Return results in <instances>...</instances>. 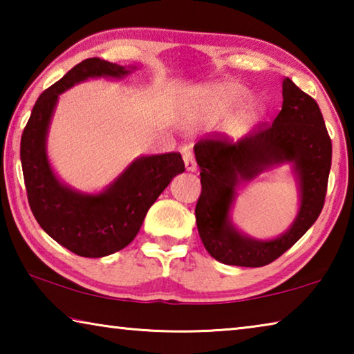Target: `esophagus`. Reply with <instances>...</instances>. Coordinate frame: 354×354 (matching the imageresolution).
I'll return each instance as SVG.
<instances>
[{"instance_id":"esophagus-1","label":"esophagus","mask_w":354,"mask_h":354,"mask_svg":"<svg viewBox=\"0 0 354 354\" xmlns=\"http://www.w3.org/2000/svg\"><path fill=\"white\" fill-rule=\"evenodd\" d=\"M183 159H184V164H185V170H189V171L196 170V162H195L194 153H192L190 147L183 148Z\"/></svg>"}]
</instances>
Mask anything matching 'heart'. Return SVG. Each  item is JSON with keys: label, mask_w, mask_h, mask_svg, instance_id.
I'll use <instances>...</instances> for the list:
<instances>
[{"label": "heart", "mask_w": 354, "mask_h": 354, "mask_svg": "<svg viewBox=\"0 0 354 354\" xmlns=\"http://www.w3.org/2000/svg\"><path fill=\"white\" fill-rule=\"evenodd\" d=\"M247 88L242 84L225 81L217 82L212 86L203 88L196 98V112L206 122H217L230 113L234 107L241 103ZM262 106L256 98H248L239 107L236 115L231 120V128L236 133H241L254 118L261 115Z\"/></svg>", "instance_id": "b5f03b06"}]
</instances>
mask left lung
I'll use <instances>...</instances> for the list:
<instances>
[{
    "instance_id": "left-lung-1",
    "label": "left lung",
    "mask_w": 354,
    "mask_h": 354,
    "mask_svg": "<svg viewBox=\"0 0 354 354\" xmlns=\"http://www.w3.org/2000/svg\"><path fill=\"white\" fill-rule=\"evenodd\" d=\"M201 195L195 217L201 242L226 266L263 267L286 253L315 223L325 205L333 147L317 101L283 81V107L272 123L262 122L237 142L207 136L195 143ZM290 160L302 185V206L291 230L274 241H254L230 225L227 214L235 184L273 163Z\"/></svg>"
}]
</instances>
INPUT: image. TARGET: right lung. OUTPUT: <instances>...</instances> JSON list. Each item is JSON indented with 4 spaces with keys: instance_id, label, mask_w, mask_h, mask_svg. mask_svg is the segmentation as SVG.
Returning a JSON list of instances; mask_svg holds the SVG:
<instances>
[{
    "instance_id": "add662e5",
    "label": "right lung",
    "mask_w": 354,
    "mask_h": 354,
    "mask_svg": "<svg viewBox=\"0 0 354 354\" xmlns=\"http://www.w3.org/2000/svg\"><path fill=\"white\" fill-rule=\"evenodd\" d=\"M127 73L129 70L122 65L98 57L75 65L37 98L21 134V169L34 217L48 236L82 257L109 256L133 242L148 209L173 176L185 170L179 153L145 156L98 195L77 194L55 176L46 159L45 139L59 93L87 77Z\"/></svg>"
}]
</instances>
